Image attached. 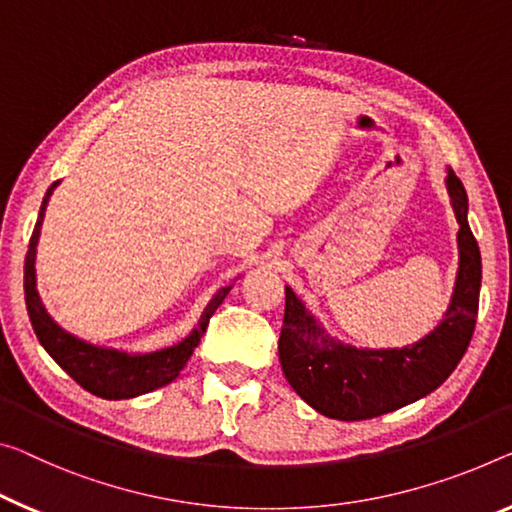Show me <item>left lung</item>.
I'll return each mask as SVG.
<instances>
[{
    "label": "left lung",
    "mask_w": 512,
    "mask_h": 512,
    "mask_svg": "<svg viewBox=\"0 0 512 512\" xmlns=\"http://www.w3.org/2000/svg\"><path fill=\"white\" fill-rule=\"evenodd\" d=\"M446 190L458 219V274L439 325L405 348L368 350L336 341L286 286L279 361L290 387L313 410L338 421H364L435 391L467 352L481 295V249L467 222V192L448 169Z\"/></svg>",
    "instance_id": "1"
}]
</instances>
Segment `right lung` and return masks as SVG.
Wrapping results in <instances>:
<instances>
[{"label": "right lung", "instance_id": "add662e5", "mask_svg": "<svg viewBox=\"0 0 512 512\" xmlns=\"http://www.w3.org/2000/svg\"><path fill=\"white\" fill-rule=\"evenodd\" d=\"M57 185L59 180L52 183L50 190L45 192V199L41 203V212H38L25 258V302L31 327H34L38 341H41V345L47 350V355L57 361L80 387H84L98 398H135L141 396V393L155 391L164 387V384L174 382L180 371L185 368L187 359L192 357L196 345L201 343V336L206 334L210 316L217 311V306L224 302V297L229 295V290L233 286L229 283V286L219 288L217 293L212 295L206 309H203L199 325H196L183 341L171 345V348H162L155 352H125L93 345L89 341H84V338H77L75 334L66 332V329L57 325L50 313L45 311L41 295H38L36 290V245L38 238H41L47 201H50V196Z\"/></svg>", "mask_w": 512, "mask_h": 512}]
</instances>
